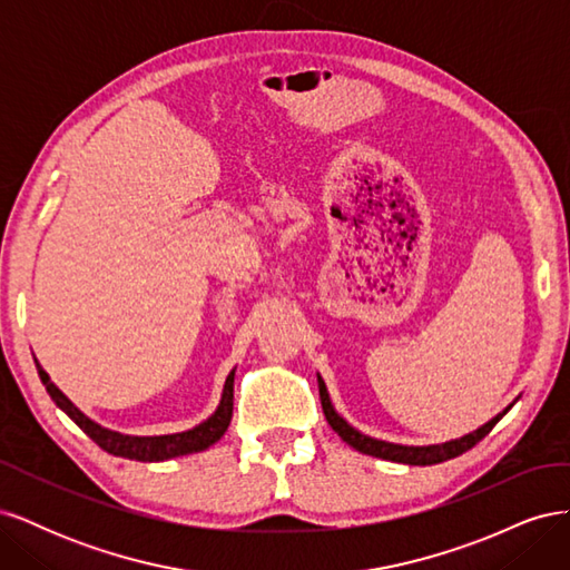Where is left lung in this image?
Wrapping results in <instances>:
<instances>
[{"mask_svg": "<svg viewBox=\"0 0 570 570\" xmlns=\"http://www.w3.org/2000/svg\"><path fill=\"white\" fill-rule=\"evenodd\" d=\"M318 392H321V406H323V413H325L327 423H331V428L335 430V433L344 442H347L350 446H354L356 452L375 456V459L394 461V463H409V465H433V463H442L446 459H454V456H459L463 452H469L471 446H475L482 438H485L490 430L499 423V419H502L504 413L509 411L507 409L504 413H499V416H494L490 423L478 428L475 433L463 435L459 440L444 442V444H430V446H404V444H392V442H383V440H373V438H368L364 433H358V430H354L342 416H337V411L331 404V396H327V390H325V383H323L321 375H318Z\"/></svg>", "mask_w": 570, "mask_h": 570, "instance_id": "left-lung-1", "label": "left lung"}]
</instances>
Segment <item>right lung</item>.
I'll use <instances>...</instances> for the list:
<instances>
[{
    "label": "right lung",
    "instance_id": "right-lung-1",
    "mask_svg": "<svg viewBox=\"0 0 570 570\" xmlns=\"http://www.w3.org/2000/svg\"><path fill=\"white\" fill-rule=\"evenodd\" d=\"M36 366H38V373H40V381L47 387L51 400H55V404L82 430L85 435L95 440L101 446V450L114 454V456L135 459V461H166V459H174V456L202 452V450H206V446H212L214 442H218L223 438V433H226L228 425H230V419H233L235 371H230V375L226 377V387H223L220 404L214 411L212 419H206L197 428L185 430V433H176V435L132 438V435L114 433V430L101 428L99 423L90 421L55 383L49 381V375L42 371L38 361H36Z\"/></svg>",
    "mask_w": 570,
    "mask_h": 570
}]
</instances>
